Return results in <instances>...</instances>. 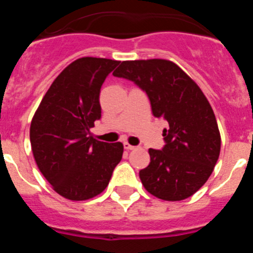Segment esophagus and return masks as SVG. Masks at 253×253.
<instances>
[{"label": "esophagus", "mask_w": 253, "mask_h": 253, "mask_svg": "<svg viewBox=\"0 0 253 253\" xmlns=\"http://www.w3.org/2000/svg\"><path fill=\"white\" fill-rule=\"evenodd\" d=\"M124 148L126 149V151H133V149H135L137 147H134V146H131V144H129V143L124 142Z\"/></svg>", "instance_id": "obj_1"}]
</instances>
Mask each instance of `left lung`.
<instances>
[{
  "label": "left lung",
  "mask_w": 253,
  "mask_h": 253,
  "mask_svg": "<svg viewBox=\"0 0 253 253\" xmlns=\"http://www.w3.org/2000/svg\"><path fill=\"white\" fill-rule=\"evenodd\" d=\"M115 77L130 80L146 91L152 113L163 118L162 151L149 149L151 162L139 171L144 189L167 202L194 195L209 178L220 153L215 115L200 87L171 60H125Z\"/></svg>",
  "instance_id": "8db88e82"
}]
</instances>
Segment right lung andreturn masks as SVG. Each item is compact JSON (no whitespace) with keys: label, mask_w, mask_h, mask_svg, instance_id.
Listing matches in <instances>:
<instances>
[{"label":"right lung","mask_w":253,"mask_h":253,"mask_svg":"<svg viewBox=\"0 0 253 253\" xmlns=\"http://www.w3.org/2000/svg\"><path fill=\"white\" fill-rule=\"evenodd\" d=\"M119 60L84 57L59 73L30 125L38 169L55 193L81 202L106 189L123 157V143L95 139L90 129L101 118L100 88Z\"/></svg>","instance_id":"1"}]
</instances>
